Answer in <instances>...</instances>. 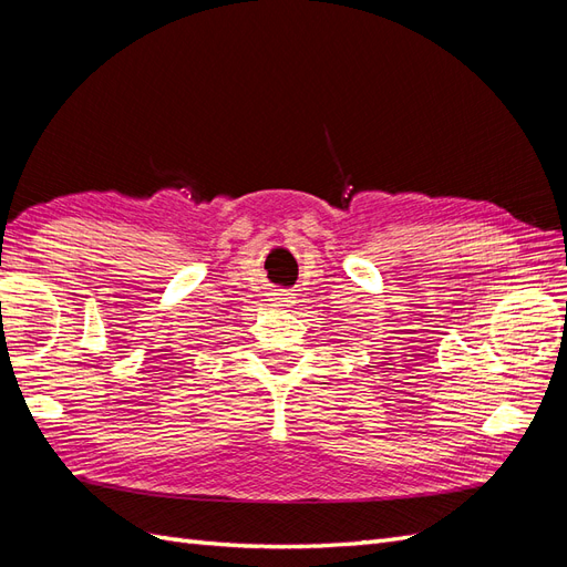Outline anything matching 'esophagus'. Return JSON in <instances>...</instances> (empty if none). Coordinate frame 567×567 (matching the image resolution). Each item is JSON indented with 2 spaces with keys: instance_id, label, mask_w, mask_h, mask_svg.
Here are the masks:
<instances>
[{
  "instance_id": "esophagus-1",
  "label": "esophagus",
  "mask_w": 567,
  "mask_h": 567,
  "mask_svg": "<svg viewBox=\"0 0 567 567\" xmlns=\"http://www.w3.org/2000/svg\"><path fill=\"white\" fill-rule=\"evenodd\" d=\"M269 296H271V298H269L271 307H279V310H286V307H290V302H296V300H293L296 293H290V290H284V288L274 290V293H269Z\"/></svg>"
}]
</instances>
